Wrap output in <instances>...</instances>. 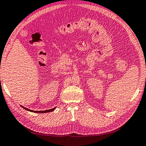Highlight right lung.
<instances>
[{
    "instance_id": "obj_1",
    "label": "right lung",
    "mask_w": 146,
    "mask_h": 146,
    "mask_svg": "<svg viewBox=\"0 0 146 146\" xmlns=\"http://www.w3.org/2000/svg\"><path fill=\"white\" fill-rule=\"evenodd\" d=\"M21 107L23 108H24L25 110H26L31 111V112H35V113H48V112H50V111L55 110V109L56 108H53L51 109V110H44V111H33V110H31L27 108H25L23 106H21Z\"/></svg>"
}]
</instances>
